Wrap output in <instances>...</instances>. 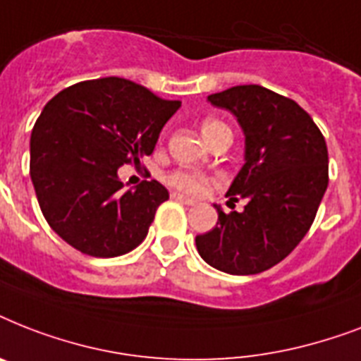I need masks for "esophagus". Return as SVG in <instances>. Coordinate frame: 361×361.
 Wrapping results in <instances>:
<instances>
[{"label": "esophagus", "instance_id": "34e87169", "mask_svg": "<svg viewBox=\"0 0 361 361\" xmlns=\"http://www.w3.org/2000/svg\"><path fill=\"white\" fill-rule=\"evenodd\" d=\"M172 198H174V200H178V202L185 204V206H195V204H197V200H195V198H189V197H185V195H180V192H172Z\"/></svg>", "mask_w": 361, "mask_h": 361}]
</instances>
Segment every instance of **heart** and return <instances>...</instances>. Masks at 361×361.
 Here are the masks:
<instances>
[{"mask_svg": "<svg viewBox=\"0 0 361 361\" xmlns=\"http://www.w3.org/2000/svg\"><path fill=\"white\" fill-rule=\"evenodd\" d=\"M219 127H225L221 121L206 120L202 123V135L204 138H208L215 129ZM169 185L178 189L181 192H189V195H200V192L206 191V187L209 183L208 176L200 174V172H195V170H178L174 174L169 176Z\"/></svg>", "mask_w": 361, "mask_h": 361, "instance_id": "heart-1", "label": "heart"}]
</instances>
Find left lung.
Instances as JSON below:
<instances>
[{
    "label": "left lung",
    "mask_w": 361,
    "mask_h": 361,
    "mask_svg": "<svg viewBox=\"0 0 361 361\" xmlns=\"http://www.w3.org/2000/svg\"><path fill=\"white\" fill-rule=\"evenodd\" d=\"M236 116L245 135V163L226 191L245 198L197 236L200 257L219 271L255 275L279 264L311 228L328 187V147L311 116L292 99L257 84L208 95Z\"/></svg>",
    "instance_id": "1"
}]
</instances>
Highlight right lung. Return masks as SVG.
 <instances>
[{
    "label": "right lung",
    "mask_w": 361,
    "mask_h": 361,
    "mask_svg": "<svg viewBox=\"0 0 361 361\" xmlns=\"http://www.w3.org/2000/svg\"><path fill=\"white\" fill-rule=\"evenodd\" d=\"M180 106L118 76L78 82L48 101L31 130L30 176L61 240L101 258L140 245L169 191L155 180L123 191L118 169L140 164Z\"/></svg>",
    "instance_id": "obj_1"
}]
</instances>
